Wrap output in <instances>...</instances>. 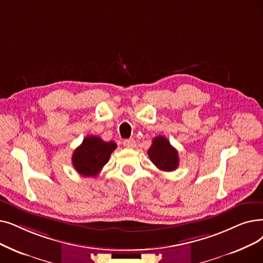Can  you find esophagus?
<instances>
[{
    "mask_svg": "<svg viewBox=\"0 0 263 263\" xmlns=\"http://www.w3.org/2000/svg\"><path fill=\"white\" fill-rule=\"evenodd\" d=\"M123 146L127 148H134L136 146V142L133 139H128L123 141Z\"/></svg>",
    "mask_w": 263,
    "mask_h": 263,
    "instance_id": "esophagus-1",
    "label": "esophagus"
}]
</instances>
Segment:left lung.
<instances>
[{
  "label": "left lung",
  "mask_w": 263,
  "mask_h": 263,
  "mask_svg": "<svg viewBox=\"0 0 263 263\" xmlns=\"http://www.w3.org/2000/svg\"><path fill=\"white\" fill-rule=\"evenodd\" d=\"M152 162L161 171L171 172L177 168L179 164L178 153L170 144L164 136H157L153 140V144L147 152Z\"/></svg>",
  "instance_id": "left-lung-1"
}]
</instances>
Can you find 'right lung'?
Returning a JSON list of instances; mask_svg holds the SVG:
<instances>
[{
    "label": "right lung",
    "mask_w": 263,
    "mask_h": 263,
    "mask_svg": "<svg viewBox=\"0 0 263 263\" xmlns=\"http://www.w3.org/2000/svg\"><path fill=\"white\" fill-rule=\"evenodd\" d=\"M115 142H105L99 136L89 135L73 153L72 163L77 172L85 177H96L108 162L116 149Z\"/></svg>",
    "instance_id": "1"
}]
</instances>
